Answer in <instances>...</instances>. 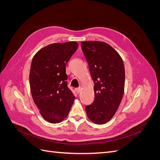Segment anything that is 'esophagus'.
Wrapping results in <instances>:
<instances>
[{
	"label": "esophagus",
	"instance_id": "1",
	"mask_svg": "<svg viewBox=\"0 0 160 160\" xmlns=\"http://www.w3.org/2000/svg\"><path fill=\"white\" fill-rule=\"evenodd\" d=\"M75 91H76V92H77V93H79L80 92H81V88H77V89H75Z\"/></svg>",
	"mask_w": 160,
	"mask_h": 160
}]
</instances>
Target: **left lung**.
<instances>
[{
    "mask_svg": "<svg viewBox=\"0 0 160 160\" xmlns=\"http://www.w3.org/2000/svg\"><path fill=\"white\" fill-rule=\"evenodd\" d=\"M81 49L94 82L95 100L86 106V113L95 124L108 122L122 100L125 86V68L122 57L108 43L83 41Z\"/></svg>",
    "mask_w": 160,
    "mask_h": 160,
    "instance_id": "1",
    "label": "left lung"
}]
</instances>
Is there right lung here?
<instances>
[{
    "label": "right lung",
    "instance_id": "1",
    "mask_svg": "<svg viewBox=\"0 0 160 160\" xmlns=\"http://www.w3.org/2000/svg\"><path fill=\"white\" fill-rule=\"evenodd\" d=\"M75 41L50 44L34 55L29 74L32 99L42 117L51 123L69 114L75 96L67 87L66 65L78 48Z\"/></svg>",
    "mask_w": 160,
    "mask_h": 160
}]
</instances>
